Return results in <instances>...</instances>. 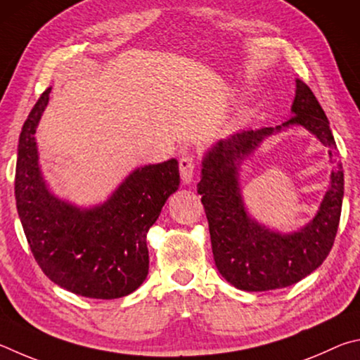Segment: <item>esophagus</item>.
Wrapping results in <instances>:
<instances>
[{
	"label": "esophagus",
	"instance_id": "obj_1",
	"mask_svg": "<svg viewBox=\"0 0 360 360\" xmlns=\"http://www.w3.org/2000/svg\"><path fill=\"white\" fill-rule=\"evenodd\" d=\"M179 167H180V175H181V180H184V184H191L194 176V167H196V164H194V158L191 155L181 156L179 161Z\"/></svg>",
	"mask_w": 360,
	"mask_h": 360
}]
</instances>
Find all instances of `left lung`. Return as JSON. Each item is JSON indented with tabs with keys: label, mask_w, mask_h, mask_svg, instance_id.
Here are the masks:
<instances>
[{
	"label": "left lung",
	"mask_w": 360,
	"mask_h": 360,
	"mask_svg": "<svg viewBox=\"0 0 360 360\" xmlns=\"http://www.w3.org/2000/svg\"><path fill=\"white\" fill-rule=\"evenodd\" d=\"M294 115L276 128L240 131L223 139L202 161L198 193L209 219L213 259L218 272L242 291H272L291 286L316 270L330 253L343 202V170L337 160L329 120L310 86L295 80ZM291 124H300L328 148L336 167L331 186L314 221L292 235H280L256 224L244 210L238 186V164L264 138Z\"/></svg>",
	"instance_id": "1"
}]
</instances>
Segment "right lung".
I'll list each match as a JSON object with an SVG mask.
<instances>
[{"instance_id": "right-lung-1", "label": "right lung", "mask_w": 360, "mask_h": 360, "mask_svg": "<svg viewBox=\"0 0 360 360\" xmlns=\"http://www.w3.org/2000/svg\"><path fill=\"white\" fill-rule=\"evenodd\" d=\"M50 90L37 99L18 139L15 200L25 236L55 285L84 297H123L147 278V232L179 190V162L136 169L103 205L90 210L55 198L41 175L34 139Z\"/></svg>"}]
</instances>
